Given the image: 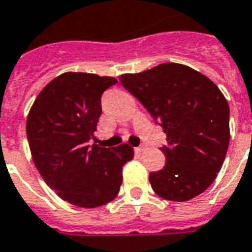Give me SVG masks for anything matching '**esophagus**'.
<instances>
[{
	"mask_svg": "<svg viewBox=\"0 0 252 252\" xmlns=\"http://www.w3.org/2000/svg\"><path fill=\"white\" fill-rule=\"evenodd\" d=\"M144 150H145L144 146H138V147H136V149H134V151H136L137 154H140V153H142Z\"/></svg>",
	"mask_w": 252,
	"mask_h": 252,
	"instance_id": "esophagus-1",
	"label": "esophagus"
}]
</instances>
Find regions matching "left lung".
Here are the masks:
<instances>
[{
	"label": "left lung",
	"mask_w": 252,
	"mask_h": 252,
	"mask_svg": "<svg viewBox=\"0 0 252 252\" xmlns=\"http://www.w3.org/2000/svg\"><path fill=\"white\" fill-rule=\"evenodd\" d=\"M120 83L167 134L165 165L149 176L159 197L185 202L216 179L229 146V105L207 76L179 63H161Z\"/></svg>",
	"instance_id": "obj_1"
}]
</instances>
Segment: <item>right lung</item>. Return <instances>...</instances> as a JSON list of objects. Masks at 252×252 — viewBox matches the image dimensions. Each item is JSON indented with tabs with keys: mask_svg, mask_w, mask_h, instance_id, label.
Returning <instances> with one entry per match:
<instances>
[{
	"mask_svg": "<svg viewBox=\"0 0 252 252\" xmlns=\"http://www.w3.org/2000/svg\"><path fill=\"white\" fill-rule=\"evenodd\" d=\"M116 83L94 73H62L40 92L28 114L27 138L36 168L50 189L79 207L111 202L120 190L123 165L133 159L126 144L89 145L102 94Z\"/></svg>",
	"mask_w": 252,
	"mask_h": 252,
	"instance_id": "obj_1",
	"label": "right lung"
}]
</instances>
